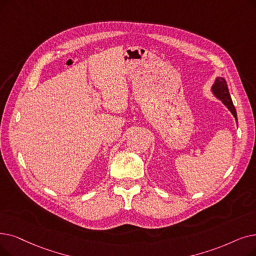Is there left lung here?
Returning <instances> with one entry per match:
<instances>
[{"label": "left lung", "instance_id": "left-lung-1", "mask_svg": "<svg viewBox=\"0 0 256 256\" xmlns=\"http://www.w3.org/2000/svg\"><path fill=\"white\" fill-rule=\"evenodd\" d=\"M211 93L214 94V96L218 99L220 102H222L224 104V106L230 110L231 114L233 115V117L236 118V121L238 122V115H236V110L234 106H233L231 96L229 94V90H228V84L226 82V80L223 78V77L218 76L216 78L214 84L211 86Z\"/></svg>", "mask_w": 256, "mask_h": 256}]
</instances>
